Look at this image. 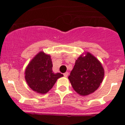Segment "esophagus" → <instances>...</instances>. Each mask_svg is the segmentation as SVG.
<instances>
[{"label": "esophagus", "instance_id": "obj_1", "mask_svg": "<svg viewBox=\"0 0 125 125\" xmlns=\"http://www.w3.org/2000/svg\"><path fill=\"white\" fill-rule=\"evenodd\" d=\"M68 74H69V73H68V72H66L65 73H64V77H68Z\"/></svg>", "mask_w": 125, "mask_h": 125}]
</instances>
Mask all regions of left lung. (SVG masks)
I'll use <instances>...</instances> for the list:
<instances>
[{"label":"left lung","instance_id":"left-lung-1","mask_svg":"<svg viewBox=\"0 0 125 125\" xmlns=\"http://www.w3.org/2000/svg\"><path fill=\"white\" fill-rule=\"evenodd\" d=\"M104 70L101 62L89 52H83L75 62L68 79L75 91L81 96H88L100 87Z\"/></svg>","mask_w":125,"mask_h":125}]
</instances>
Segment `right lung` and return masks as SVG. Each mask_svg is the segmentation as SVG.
<instances>
[{"instance_id":"obj_1","label":"right lung","mask_w":125,"mask_h":125,"mask_svg":"<svg viewBox=\"0 0 125 125\" xmlns=\"http://www.w3.org/2000/svg\"><path fill=\"white\" fill-rule=\"evenodd\" d=\"M25 81L30 88L39 94H46L63 74L52 71L51 56L40 51L33 57L25 68Z\"/></svg>"}]
</instances>
